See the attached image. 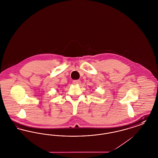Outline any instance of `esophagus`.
<instances>
[{
    "label": "esophagus",
    "instance_id": "1",
    "mask_svg": "<svg viewBox=\"0 0 158 158\" xmlns=\"http://www.w3.org/2000/svg\"><path fill=\"white\" fill-rule=\"evenodd\" d=\"M73 83L74 85H80L81 83V82L80 80H76V81H74Z\"/></svg>",
    "mask_w": 158,
    "mask_h": 158
}]
</instances>
